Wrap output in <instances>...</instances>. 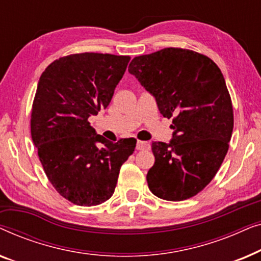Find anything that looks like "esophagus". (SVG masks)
<instances>
[{
    "label": "esophagus",
    "mask_w": 261,
    "mask_h": 261,
    "mask_svg": "<svg viewBox=\"0 0 261 261\" xmlns=\"http://www.w3.org/2000/svg\"><path fill=\"white\" fill-rule=\"evenodd\" d=\"M137 149L139 151H144V149H149V144L146 141H140L138 140L137 141Z\"/></svg>",
    "instance_id": "esophagus-1"
}]
</instances>
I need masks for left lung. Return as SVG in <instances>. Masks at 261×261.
<instances>
[{"mask_svg": "<svg viewBox=\"0 0 261 261\" xmlns=\"http://www.w3.org/2000/svg\"><path fill=\"white\" fill-rule=\"evenodd\" d=\"M154 96L164 117H173L172 139L152 142L155 162L149 190L166 201L197 195L219 171L234 126L226 82L212 59L191 49L167 47L139 56L128 67Z\"/></svg>", "mask_w": 261, "mask_h": 261, "instance_id": "obj_1", "label": "left lung"}]
</instances>
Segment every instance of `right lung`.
I'll return each instance as SVG.
<instances>
[{
	"instance_id": "obj_1",
	"label": "right lung",
	"mask_w": 261,
	"mask_h": 261,
	"mask_svg": "<svg viewBox=\"0 0 261 261\" xmlns=\"http://www.w3.org/2000/svg\"><path fill=\"white\" fill-rule=\"evenodd\" d=\"M129 56L77 53L55 60L39 80L31 134L41 165L60 196L92 206L109 199L121 165L133 154V138L112 142L88 119L109 106Z\"/></svg>"
}]
</instances>
